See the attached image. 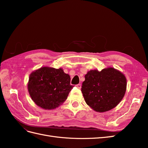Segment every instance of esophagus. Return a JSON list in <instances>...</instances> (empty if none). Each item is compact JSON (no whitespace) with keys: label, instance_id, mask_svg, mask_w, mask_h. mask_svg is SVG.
<instances>
[{"label":"esophagus","instance_id":"34e87169","mask_svg":"<svg viewBox=\"0 0 148 148\" xmlns=\"http://www.w3.org/2000/svg\"><path fill=\"white\" fill-rule=\"evenodd\" d=\"M77 88H78V89H81V88H82V84H77Z\"/></svg>","mask_w":148,"mask_h":148}]
</instances>
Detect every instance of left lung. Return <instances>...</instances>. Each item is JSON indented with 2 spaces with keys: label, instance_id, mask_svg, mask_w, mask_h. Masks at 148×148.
I'll use <instances>...</instances> for the list:
<instances>
[{
  "label": "left lung",
  "instance_id": "obj_1",
  "mask_svg": "<svg viewBox=\"0 0 148 148\" xmlns=\"http://www.w3.org/2000/svg\"><path fill=\"white\" fill-rule=\"evenodd\" d=\"M82 92L86 104L97 112L114 109L122 100L127 89L124 74L113 67L101 71L91 70L84 76Z\"/></svg>",
  "mask_w": 148,
  "mask_h": 148
}]
</instances>
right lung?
Returning <instances> with one entry per match:
<instances>
[{"instance_id": "1", "label": "right lung", "mask_w": 148, "mask_h": 148, "mask_svg": "<svg viewBox=\"0 0 148 148\" xmlns=\"http://www.w3.org/2000/svg\"><path fill=\"white\" fill-rule=\"evenodd\" d=\"M73 87L70 75L63 69L49 66L31 72L28 83L31 98L38 106L46 110L55 109L63 104Z\"/></svg>"}]
</instances>
